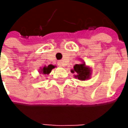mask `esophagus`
<instances>
[{"label":"esophagus","instance_id":"esophagus-1","mask_svg":"<svg viewBox=\"0 0 128 128\" xmlns=\"http://www.w3.org/2000/svg\"><path fill=\"white\" fill-rule=\"evenodd\" d=\"M58 66H60V67H62V61H58Z\"/></svg>","mask_w":128,"mask_h":128}]
</instances>
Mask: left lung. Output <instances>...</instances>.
I'll list each match as a JSON object with an SVG mask.
<instances>
[{"label":"left lung","mask_w":128,"mask_h":128,"mask_svg":"<svg viewBox=\"0 0 128 128\" xmlns=\"http://www.w3.org/2000/svg\"><path fill=\"white\" fill-rule=\"evenodd\" d=\"M72 72H76L77 76L76 78H78L80 80H85L89 78L90 76V68L86 66L85 63L82 64H76L74 66V69L71 70Z\"/></svg>","instance_id":"obj_1"}]
</instances>
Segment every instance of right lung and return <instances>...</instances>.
I'll return each mask as SVG.
<instances>
[{
  "label": "right lung",
  "mask_w": 128,
  "mask_h": 128,
  "mask_svg": "<svg viewBox=\"0 0 128 128\" xmlns=\"http://www.w3.org/2000/svg\"><path fill=\"white\" fill-rule=\"evenodd\" d=\"M54 68H55V66L52 65H49L48 66H45L43 68H42L41 72L43 74H49L51 72L52 69H53Z\"/></svg>",
  "instance_id": "1"
}]
</instances>
